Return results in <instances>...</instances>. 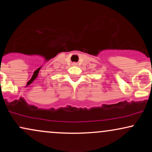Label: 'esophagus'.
<instances>
[{"instance_id":"esophagus-1","label":"esophagus","mask_w":152,"mask_h":152,"mask_svg":"<svg viewBox=\"0 0 152 152\" xmlns=\"http://www.w3.org/2000/svg\"><path fill=\"white\" fill-rule=\"evenodd\" d=\"M72 65L73 66H76V65H77V64H76V63H73Z\"/></svg>"}]
</instances>
